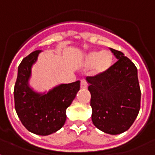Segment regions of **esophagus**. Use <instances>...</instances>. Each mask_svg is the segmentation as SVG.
I'll list each match as a JSON object with an SVG mask.
<instances>
[{"label":"esophagus","mask_w":155,"mask_h":155,"mask_svg":"<svg viewBox=\"0 0 155 155\" xmlns=\"http://www.w3.org/2000/svg\"><path fill=\"white\" fill-rule=\"evenodd\" d=\"M81 89H86V88H87V82H86V81H84V80H81Z\"/></svg>","instance_id":"obj_1"}]
</instances>
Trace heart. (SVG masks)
Here are the masks:
<instances>
[{
    "label": "heart",
    "instance_id": "1",
    "mask_svg": "<svg viewBox=\"0 0 155 155\" xmlns=\"http://www.w3.org/2000/svg\"><path fill=\"white\" fill-rule=\"evenodd\" d=\"M113 61L112 54L109 51H92L86 54L84 64L86 67L92 68L91 74L93 75L103 74L110 67Z\"/></svg>",
    "mask_w": 155,
    "mask_h": 155
}]
</instances>
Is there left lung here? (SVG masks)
I'll use <instances>...</instances> for the list:
<instances>
[{"instance_id":"1","label":"left lung","mask_w":155,"mask_h":155,"mask_svg":"<svg viewBox=\"0 0 155 155\" xmlns=\"http://www.w3.org/2000/svg\"><path fill=\"white\" fill-rule=\"evenodd\" d=\"M117 58L103 74L86 77L91 92L92 122L104 133L119 134L133 124L140 109L136 66L121 51L110 48Z\"/></svg>"}]
</instances>
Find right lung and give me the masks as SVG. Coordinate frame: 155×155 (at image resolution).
<instances>
[{
  "instance_id": "1",
  "label": "right lung",
  "mask_w": 155,
  "mask_h": 155,
  "mask_svg": "<svg viewBox=\"0 0 155 155\" xmlns=\"http://www.w3.org/2000/svg\"><path fill=\"white\" fill-rule=\"evenodd\" d=\"M41 51L25 57L18 66L14 88L15 109L22 124L38 135H49L61 129L66 120V109L80 91L81 82L61 84L47 93H38L29 85L31 67Z\"/></svg>"
}]
</instances>
